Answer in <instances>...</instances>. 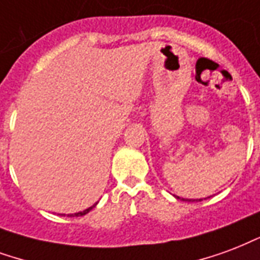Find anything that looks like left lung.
I'll list each match as a JSON object with an SVG mask.
<instances>
[{
    "mask_svg": "<svg viewBox=\"0 0 260 260\" xmlns=\"http://www.w3.org/2000/svg\"><path fill=\"white\" fill-rule=\"evenodd\" d=\"M175 197H176V196H175ZM176 199L182 200V201H196V200H189V199H180V197H176ZM199 201H201V199H200Z\"/></svg>",
    "mask_w": 260,
    "mask_h": 260,
    "instance_id": "1",
    "label": "left lung"
}]
</instances>
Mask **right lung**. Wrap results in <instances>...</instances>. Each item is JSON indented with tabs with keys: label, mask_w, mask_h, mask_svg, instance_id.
I'll return each instance as SVG.
<instances>
[{
	"label": "right lung",
	"mask_w": 260,
	"mask_h": 260,
	"mask_svg": "<svg viewBox=\"0 0 260 260\" xmlns=\"http://www.w3.org/2000/svg\"><path fill=\"white\" fill-rule=\"evenodd\" d=\"M98 204V203H96ZM96 204H93V205H92V207H89V208H86L85 211H82V212H77V213H73V215H70V216H82V215H86V213L89 212V211H91L92 208H93V207H95Z\"/></svg>",
	"instance_id": "1"
}]
</instances>
